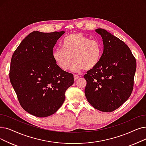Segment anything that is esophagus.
Instances as JSON below:
<instances>
[{
	"instance_id": "obj_1",
	"label": "esophagus",
	"mask_w": 146,
	"mask_h": 146,
	"mask_svg": "<svg viewBox=\"0 0 146 146\" xmlns=\"http://www.w3.org/2000/svg\"><path fill=\"white\" fill-rule=\"evenodd\" d=\"M80 77L79 76H78L77 74H74V80H76L77 79H78Z\"/></svg>"
}]
</instances>
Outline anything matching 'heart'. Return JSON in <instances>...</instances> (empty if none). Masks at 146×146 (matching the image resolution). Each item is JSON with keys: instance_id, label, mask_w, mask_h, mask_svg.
<instances>
[{"instance_id": "1", "label": "heart", "mask_w": 146, "mask_h": 146, "mask_svg": "<svg viewBox=\"0 0 146 146\" xmlns=\"http://www.w3.org/2000/svg\"><path fill=\"white\" fill-rule=\"evenodd\" d=\"M62 48L55 49L52 57L57 66L64 71L72 67L74 72L83 70H90L99 63L103 52L101 43L97 39H90L81 33H73L66 37Z\"/></svg>"}]
</instances>
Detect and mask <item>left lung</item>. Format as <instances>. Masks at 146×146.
Here are the masks:
<instances>
[{"instance_id": "left-lung-1", "label": "left lung", "mask_w": 146, "mask_h": 146, "mask_svg": "<svg viewBox=\"0 0 146 146\" xmlns=\"http://www.w3.org/2000/svg\"><path fill=\"white\" fill-rule=\"evenodd\" d=\"M103 53L98 65L84 75L85 97L100 111L111 112L127 100L133 90L136 60L130 49L117 37L103 29Z\"/></svg>"}]
</instances>
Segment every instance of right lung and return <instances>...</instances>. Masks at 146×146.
Segmentation results:
<instances>
[{"label":"right lung","instance_id":"obj_1","mask_svg":"<svg viewBox=\"0 0 146 146\" xmlns=\"http://www.w3.org/2000/svg\"><path fill=\"white\" fill-rule=\"evenodd\" d=\"M65 31H33L12 55L11 83L23 109L39 117L53 115L74 83L73 75L60 68L52 57L53 48Z\"/></svg>","mask_w":146,"mask_h":146}]
</instances>
